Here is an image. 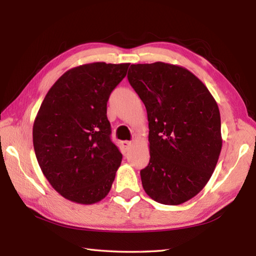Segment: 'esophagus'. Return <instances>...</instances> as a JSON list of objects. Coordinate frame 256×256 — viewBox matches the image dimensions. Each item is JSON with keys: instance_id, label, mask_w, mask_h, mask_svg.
Instances as JSON below:
<instances>
[{"instance_id": "1", "label": "esophagus", "mask_w": 256, "mask_h": 256, "mask_svg": "<svg viewBox=\"0 0 256 256\" xmlns=\"http://www.w3.org/2000/svg\"><path fill=\"white\" fill-rule=\"evenodd\" d=\"M121 145H122V148H123L125 150H128L130 148H131V146L133 145V143L130 142V140H123V142L121 143Z\"/></svg>"}]
</instances>
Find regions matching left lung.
Returning a JSON list of instances; mask_svg holds the SVG:
<instances>
[{"label": "left lung", "mask_w": 256, "mask_h": 256, "mask_svg": "<svg viewBox=\"0 0 256 256\" xmlns=\"http://www.w3.org/2000/svg\"><path fill=\"white\" fill-rule=\"evenodd\" d=\"M128 82L148 111L150 162L142 184L156 202L178 206L209 182L222 148L218 104L188 69L157 62L131 64Z\"/></svg>", "instance_id": "8db88e82"}]
</instances>
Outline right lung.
Listing matches in <instances>:
<instances>
[{"mask_svg": "<svg viewBox=\"0 0 256 256\" xmlns=\"http://www.w3.org/2000/svg\"><path fill=\"white\" fill-rule=\"evenodd\" d=\"M128 66L91 62L69 69L37 112V162L52 187L72 202L96 204L112 187L122 154L110 138L106 102Z\"/></svg>", "mask_w": 256, "mask_h": 256, "instance_id": "1", "label": "right lung"}]
</instances>
